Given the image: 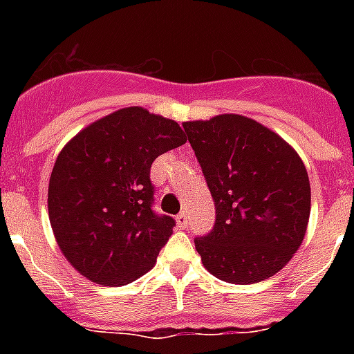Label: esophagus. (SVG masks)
<instances>
[{
    "mask_svg": "<svg viewBox=\"0 0 354 354\" xmlns=\"http://www.w3.org/2000/svg\"><path fill=\"white\" fill-rule=\"evenodd\" d=\"M176 222H178V227H182V230L187 226V211H182V213L176 216Z\"/></svg>",
    "mask_w": 354,
    "mask_h": 354,
    "instance_id": "34e87169",
    "label": "esophagus"
}]
</instances>
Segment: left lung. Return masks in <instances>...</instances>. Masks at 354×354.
Instances as JSON below:
<instances>
[{
  "label": "left lung",
  "mask_w": 354,
  "mask_h": 354,
  "mask_svg": "<svg viewBox=\"0 0 354 354\" xmlns=\"http://www.w3.org/2000/svg\"><path fill=\"white\" fill-rule=\"evenodd\" d=\"M215 200V226L194 239L211 274L252 285L301 246L310 215L307 169L285 139L253 119L224 113L183 122Z\"/></svg>",
  "instance_id": "8db88e82"
}]
</instances>
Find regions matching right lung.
Instances as JSON below:
<instances>
[{
    "label": "right lung",
    "instance_id": "1",
    "mask_svg": "<svg viewBox=\"0 0 354 354\" xmlns=\"http://www.w3.org/2000/svg\"><path fill=\"white\" fill-rule=\"evenodd\" d=\"M185 143L176 121L122 108L77 133L49 180V221L62 253L93 283L147 274L176 221L154 211L152 161Z\"/></svg>",
    "mask_w": 354,
    "mask_h": 354
}]
</instances>
